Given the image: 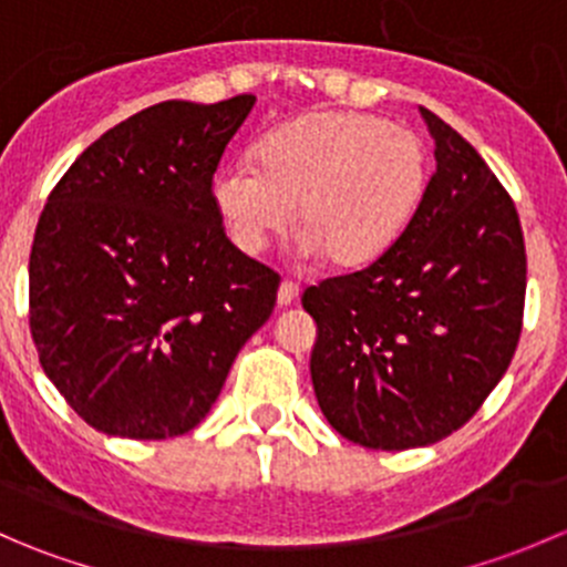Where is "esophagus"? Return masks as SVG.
Returning a JSON list of instances; mask_svg holds the SVG:
<instances>
[{
	"mask_svg": "<svg viewBox=\"0 0 567 567\" xmlns=\"http://www.w3.org/2000/svg\"><path fill=\"white\" fill-rule=\"evenodd\" d=\"M299 293H301V288L296 282H290V279H285L282 285H279V293H277V301H279V307H288V305H293L296 299H299Z\"/></svg>",
	"mask_w": 567,
	"mask_h": 567,
	"instance_id": "1",
	"label": "esophagus"
}]
</instances>
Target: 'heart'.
Returning <instances> with one entry per match:
<instances>
[{"label":"heart","mask_w":567,"mask_h":567,"mask_svg":"<svg viewBox=\"0 0 567 567\" xmlns=\"http://www.w3.org/2000/svg\"><path fill=\"white\" fill-rule=\"evenodd\" d=\"M214 177V208L233 244L257 255L290 225L334 268L379 260L414 219L427 186L425 142L364 112H312L277 125Z\"/></svg>","instance_id":"b5f03b06"}]
</instances>
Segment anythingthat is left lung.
I'll return each mask as SVG.
<instances>
[{
  "label": "left lung",
  "instance_id": "left-lung-1",
  "mask_svg": "<svg viewBox=\"0 0 567 567\" xmlns=\"http://www.w3.org/2000/svg\"><path fill=\"white\" fill-rule=\"evenodd\" d=\"M436 173L379 260L310 285V373L329 425L370 450L442 442L466 425L516 353L527 296L518 210L488 164L422 109Z\"/></svg>",
  "mask_w": 567,
  "mask_h": 567
}]
</instances>
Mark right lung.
<instances>
[{"mask_svg": "<svg viewBox=\"0 0 567 567\" xmlns=\"http://www.w3.org/2000/svg\"><path fill=\"white\" fill-rule=\"evenodd\" d=\"M251 106L255 95L142 109L51 188L30 251V331L40 368L95 431L188 433L271 318L279 274L227 238L210 197Z\"/></svg>", "mask_w": 567, "mask_h": 567, "instance_id": "add662e5", "label": "right lung"}]
</instances>
